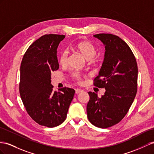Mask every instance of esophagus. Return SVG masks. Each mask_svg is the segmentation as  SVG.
<instances>
[{
  "label": "esophagus",
  "mask_w": 154,
  "mask_h": 154,
  "mask_svg": "<svg viewBox=\"0 0 154 154\" xmlns=\"http://www.w3.org/2000/svg\"><path fill=\"white\" fill-rule=\"evenodd\" d=\"M82 92V90H81V89H79V88L75 89V94H79V93Z\"/></svg>",
  "instance_id": "esophagus-1"
}]
</instances>
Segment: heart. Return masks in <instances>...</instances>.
<instances>
[{
	"label": "heart",
	"mask_w": 154,
	"mask_h": 154,
	"mask_svg": "<svg viewBox=\"0 0 154 154\" xmlns=\"http://www.w3.org/2000/svg\"><path fill=\"white\" fill-rule=\"evenodd\" d=\"M73 49L79 53L82 57H83L86 60H88L90 63H96L97 60L95 58L96 54V49L94 45L89 42L88 41H82L78 42L73 46ZM68 58V53L67 51H62L60 53L58 57V61L60 64L64 66L66 64ZM71 76L77 82L81 81V75L77 72H74L71 75Z\"/></svg>",
	"instance_id": "heart-1"
}]
</instances>
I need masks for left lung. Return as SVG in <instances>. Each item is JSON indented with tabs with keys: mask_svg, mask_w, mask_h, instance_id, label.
<instances>
[{
	"mask_svg": "<svg viewBox=\"0 0 154 154\" xmlns=\"http://www.w3.org/2000/svg\"><path fill=\"white\" fill-rule=\"evenodd\" d=\"M94 36L105 45V58L94 85L104 88L101 97L89 92L86 106L88 119L100 128H107L120 122L132 105L137 91L138 68L135 56L123 39L111 34Z\"/></svg>",
	"mask_w": 154,
	"mask_h": 154,
	"instance_id": "8db88e82",
	"label": "left lung"
}]
</instances>
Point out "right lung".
Wrapping results in <instances>:
<instances>
[{
  "label": "right lung",
  "instance_id": "obj_1",
  "mask_svg": "<svg viewBox=\"0 0 154 154\" xmlns=\"http://www.w3.org/2000/svg\"><path fill=\"white\" fill-rule=\"evenodd\" d=\"M64 35L45 34L26 50L20 68L19 93L29 116L38 124L54 128L64 122L75 90L53 91L51 72L59 68L57 48Z\"/></svg>",
  "mask_w": 154,
  "mask_h": 154
}]
</instances>
